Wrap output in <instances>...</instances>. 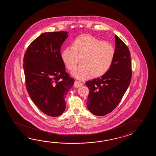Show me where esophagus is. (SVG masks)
Segmentation results:
<instances>
[{
	"instance_id": "obj_1",
	"label": "esophagus",
	"mask_w": 156,
	"mask_h": 156,
	"mask_svg": "<svg viewBox=\"0 0 156 156\" xmlns=\"http://www.w3.org/2000/svg\"><path fill=\"white\" fill-rule=\"evenodd\" d=\"M83 84L82 83H80L79 81H76L74 83V87L75 88H79L80 87L83 86Z\"/></svg>"
}]
</instances>
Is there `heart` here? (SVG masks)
Segmentation results:
<instances>
[{"instance_id": "1", "label": "heart", "mask_w": 156, "mask_h": 156, "mask_svg": "<svg viewBox=\"0 0 156 156\" xmlns=\"http://www.w3.org/2000/svg\"><path fill=\"white\" fill-rule=\"evenodd\" d=\"M115 55L113 44L89 34H83L67 47L62 53L63 62L69 70H73L81 60L82 63L73 72L79 80L94 76H102L112 66Z\"/></svg>"}]
</instances>
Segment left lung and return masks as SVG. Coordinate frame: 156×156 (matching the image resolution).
<instances>
[{
	"mask_svg": "<svg viewBox=\"0 0 156 156\" xmlns=\"http://www.w3.org/2000/svg\"><path fill=\"white\" fill-rule=\"evenodd\" d=\"M115 39V55L109 70L101 77L86 83L90 91L87 107L98 116H104L118 106L131 81L129 50L116 35Z\"/></svg>",
	"mask_w": 156,
	"mask_h": 156,
	"instance_id": "left-lung-1",
	"label": "left lung"
}]
</instances>
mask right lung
<instances>
[{
	"mask_svg": "<svg viewBox=\"0 0 156 156\" xmlns=\"http://www.w3.org/2000/svg\"><path fill=\"white\" fill-rule=\"evenodd\" d=\"M68 32H46L30 44L24 54L23 69L27 90L38 109L49 116L61 115L65 98L74 79L66 72L61 47Z\"/></svg>",
	"mask_w": 156,
	"mask_h": 156,
	"instance_id": "1",
	"label": "right lung"
}]
</instances>
